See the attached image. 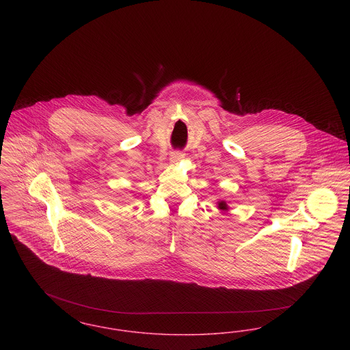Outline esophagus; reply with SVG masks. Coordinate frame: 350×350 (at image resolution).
Here are the masks:
<instances>
[{
    "label": "esophagus",
    "instance_id": "34e87169",
    "mask_svg": "<svg viewBox=\"0 0 350 350\" xmlns=\"http://www.w3.org/2000/svg\"><path fill=\"white\" fill-rule=\"evenodd\" d=\"M181 159H183V153H180V152H177V150L170 153V161H172V163H177V161H180Z\"/></svg>",
    "mask_w": 350,
    "mask_h": 350
}]
</instances>
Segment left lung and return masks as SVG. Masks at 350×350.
Returning a JSON list of instances; mask_svg holds the SVG:
<instances>
[{"instance_id":"1","label":"left lung","mask_w":350,"mask_h":350,"mask_svg":"<svg viewBox=\"0 0 350 350\" xmlns=\"http://www.w3.org/2000/svg\"><path fill=\"white\" fill-rule=\"evenodd\" d=\"M219 208H221V210H227V204H226V202H219Z\"/></svg>"}]
</instances>
